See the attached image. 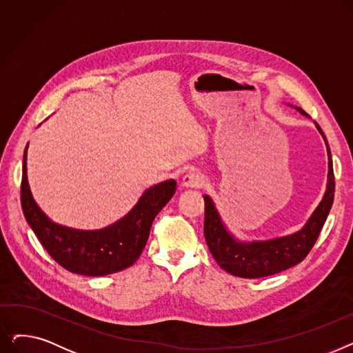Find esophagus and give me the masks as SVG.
Listing matches in <instances>:
<instances>
[{"mask_svg":"<svg viewBox=\"0 0 353 353\" xmlns=\"http://www.w3.org/2000/svg\"><path fill=\"white\" fill-rule=\"evenodd\" d=\"M205 184V179L201 177L197 172H189L183 177V186L184 188H201Z\"/></svg>","mask_w":353,"mask_h":353,"instance_id":"esophagus-1","label":"esophagus"}]
</instances>
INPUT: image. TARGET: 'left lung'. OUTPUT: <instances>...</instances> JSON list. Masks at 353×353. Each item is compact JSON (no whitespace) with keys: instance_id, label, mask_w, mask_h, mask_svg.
Here are the masks:
<instances>
[{"instance_id":"left-lung-1","label":"left lung","mask_w":353,"mask_h":353,"mask_svg":"<svg viewBox=\"0 0 353 353\" xmlns=\"http://www.w3.org/2000/svg\"><path fill=\"white\" fill-rule=\"evenodd\" d=\"M298 110L307 116L303 110ZM316 127L326 141L319 124H316ZM327 157V188L321 205L313 212L303 229L290 236L268 240V242H236L228 233L223 223H221L212 199L205 196V237L210 253L221 269L239 277L257 279V277H265L283 272L303 261L312 250L313 245L316 243L326 217L330 212L333 197H335V174H333L329 147Z\"/></svg>"}]
</instances>
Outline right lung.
Listing matches in <instances>:
<instances>
[{"instance_id":"right-lung-1","label":"right lung","mask_w":353,"mask_h":353,"mask_svg":"<svg viewBox=\"0 0 353 353\" xmlns=\"http://www.w3.org/2000/svg\"><path fill=\"white\" fill-rule=\"evenodd\" d=\"M176 192L167 180L148 189L137 205L117 223L101 230H76L51 221L37 206L27 180V148L23 161L21 206L27 223L48 254L68 272L105 276L124 270L140 257L157 213Z\"/></svg>"}]
</instances>
